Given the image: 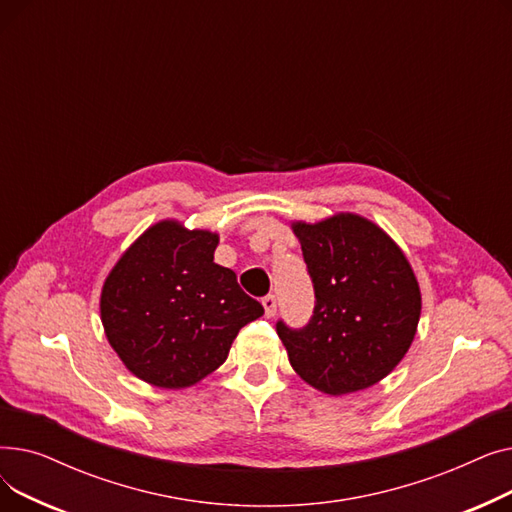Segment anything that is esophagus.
Here are the masks:
<instances>
[{
    "label": "esophagus",
    "instance_id": "obj_1",
    "mask_svg": "<svg viewBox=\"0 0 512 512\" xmlns=\"http://www.w3.org/2000/svg\"><path fill=\"white\" fill-rule=\"evenodd\" d=\"M263 309H265V315L267 317H274L276 311H278V299L274 297V294H267V297H263Z\"/></svg>",
    "mask_w": 512,
    "mask_h": 512
}]
</instances>
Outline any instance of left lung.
Masks as SVG:
<instances>
[{
    "label": "left lung",
    "instance_id": "1",
    "mask_svg": "<svg viewBox=\"0 0 512 512\" xmlns=\"http://www.w3.org/2000/svg\"><path fill=\"white\" fill-rule=\"evenodd\" d=\"M292 230L315 290L305 328L276 326L292 369L332 396L378 384L407 355L419 324L421 292L409 259L357 213L294 222Z\"/></svg>",
    "mask_w": 512,
    "mask_h": 512
}]
</instances>
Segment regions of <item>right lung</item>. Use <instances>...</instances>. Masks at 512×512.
<instances>
[{
	"mask_svg": "<svg viewBox=\"0 0 512 512\" xmlns=\"http://www.w3.org/2000/svg\"><path fill=\"white\" fill-rule=\"evenodd\" d=\"M220 236L176 220L147 228L101 288V324L130 373L180 390L218 369L242 326L263 315L228 267L213 263Z\"/></svg>",
	"mask_w": 512,
	"mask_h": 512,
	"instance_id": "right-lung-1",
	"label": "right lung"
}]
</instances>
